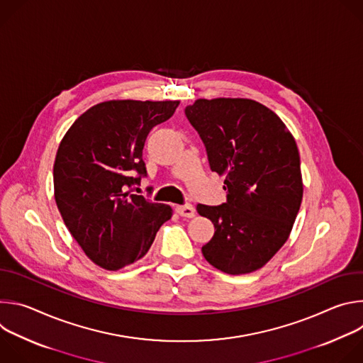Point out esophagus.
Returning a JSON list of instances; mask_svg holds the SVG:
<instances>
[{
  "mask_svg": "<svg viewBox=\"0 0 363 363\" xmlns=\"http://www.w3.org/2000/svg\"><path fill=\"white\" fill-rule=\"evenodd\" d=\"M177 213L181 216V217H185V218H192L195 216V208L191 205V203H184V205H178L177 206Z\"/></svg>",
  "mask_w": 363,
  "mask_h": 363,
  "instance_id": "esophagus-1",
  "label": "esophagus"
}]
</instances>
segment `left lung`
<instances>
[{"label":"left lung","instance_id":"8db88e82","mask_svg":"<svg viewBox=\"0 0 363 363\" xmlns=\"http://www.w3.org/2000/svg\"><path fill=\"white\" fill-rule=\"evenodd\" d=\"M185 116L211 171L225 178L224 203L196 205L216 228L202 245L205 260L227 274L262 269L286 242L301 203L294 138L274 112L250 99H199Z\"/></svg>","mask_w":363,"mask_h":363}]
</instances>
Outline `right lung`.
Returning a JSON list of instances; mask_svg holds the SVG:
<instances>
[{
    "label": "right lung",
    "instance_id": "right-lung-1",
    "mask_svg": "<svg viewBox=\"0 0 363 363\" xmlns=\"http://www.w3.org/2000/svg\"><path fill=\"white\" fill-rule=\"evenodd\" d=\"M178 100H111L86 111L65 135L55 161V198L73 238L106 270L142 258L169 205L130 192L147 175L142 149L153 126L168 121Z\"/></svg>",
    "mask_w": 363,
    "mask_h": 363
}]
</instances>
